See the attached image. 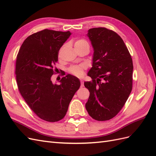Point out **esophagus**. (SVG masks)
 Masks as SVG:
<instances>
[{"label": "esophagus", "instance_id": "esophagus-1", "mask_svg": "<svg viewBox=\"0 0 156 156\" xmlns=\"http://www.w3.org/2000/svg\"><path fill=\"white\" fill-rule=\"evenodd\" d=\"M80 82H81V87H83V82L82 80H80Z\"/></svg>", "mask_w": 156, "mask_h": 156}]
</instances>
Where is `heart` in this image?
Returning a JSON list of instances; mask_svg holds the SVG:
<instances>
[{
    "mask_svg": "<svg viewBox=\"0 0 156 156\" xmlns=\"http://www.w3.org/2000/svg\"><path fill=\"white\" fill-rule=\"evenodd\" d=\"M87 43L86 41L83 39H78L75 42L74 46L75 45H82V44H86ZM85 69V66L83 65H73L71 66L69 68V72L73 74L75 76H80L82 74L83 70Z\"/></svg>",
    "mask_w": 156,
    "mask_h": 156,
    "instance_id": "1",
    "label": "heart"
}]
</instances>
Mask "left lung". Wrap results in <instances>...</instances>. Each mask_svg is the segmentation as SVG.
Here are the masks:
<instances>
[{"label": "left lung", "instance_id": "8db88e82", "mask_svg": "<svg viewBox=\"0 0 156 156\" xmlns=\"http://www.w3.org/2000/svg\"><path fill=\"white\" fill-rule=\"evenodd\" d=\"M93 48L92 78L84 86L90 91L86 104L89 115L97 121L116 115L129 96L133 87V61L122 38L105 27L88 30Z\"/></svg>", "mask_w": 156, "mask_h": 156}]
</instances>
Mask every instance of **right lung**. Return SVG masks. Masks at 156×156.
I'll return each instance as SVG.
<instances>
[{
    "label": "right lung",
    "instance_id": "1",
    "mask_svg": "<svg viewBox=\"0 0 156 156\" xmlns=\"http://www.w3.org/2000/svg\"><path fill=\"white\" fill-rule=\"evenodd\" d=\"M70 34V31L49 29L35 33L25 40L17 56L15 73L19 91L33 112L47 122L65 117L80 86L79 79L71 74L62 78L59 85L51 80L59 51Z\"/></svg>",
    "mask_w": 156,
    "mask_h": 156
}]
</instances>
